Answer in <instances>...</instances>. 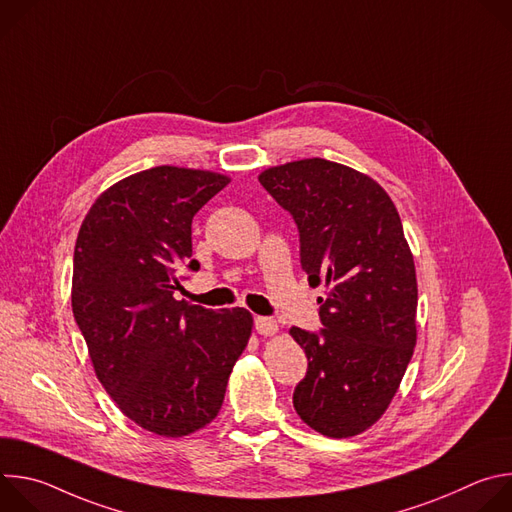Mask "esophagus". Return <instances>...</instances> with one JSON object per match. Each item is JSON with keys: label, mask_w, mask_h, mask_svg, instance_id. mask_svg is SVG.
<instances>
[{"label": "esophagus", "mask_w": 512, "mask_h": 512, "mask_svg": "<svg viewBox=\"0 0 512 512\" xmlns=\"http://www.w3.org/2000/svg\"><path fill=\"white\" fill-rule=\"evenodd\" d=\"M255 330H257L261 336H273V334L279 330V326H277V322H275L273 318L257 316V318H255Z\"/></svg>", "instance_id": "1"}]
</instances>
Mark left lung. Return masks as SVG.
<instances>
[{
  "instance_id": "8db88e82",
  "label": "left lung",
  "mask_w": 512,
  "mask_h": 512,
  "mask_svg": "<svg viewBox=\"0 0 512 512\" xmlns=\"http://www.w3.org/2000/svg\"><path fill=\"white\" fill-rule=\"evenodd\" d=\"M259 182L294 216L310 285L328 287L322 328L289 330L308 356L294 407L322 435H356L389 407L417 340V279L399 212L373 178L322 158L269 168Z\"/></svg>"
}]
</instances>
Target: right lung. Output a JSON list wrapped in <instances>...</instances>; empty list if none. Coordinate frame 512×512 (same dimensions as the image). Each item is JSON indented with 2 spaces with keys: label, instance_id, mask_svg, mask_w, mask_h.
Masks as SVG:
<instances>
[{
  "label": "right lung",
  "instance_id": "add662e5",
  "mask_svg": "<svg viewBox=\"0 0 512 512\" xmlns=\"http://www.w3.org/2000/svg\"><path fill=\"white\" fill-rule=\"evenodd\" d=\"M231 180L158 166L103 192L81 225L72 259V314L97 379L139 427L166 437L210 423L245 350V308L176 300L192 259V218Z\"/></svg>",
  "mask_w": 512,
  "mask_h": 512
}]
</instances>
